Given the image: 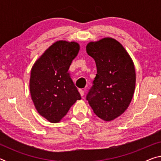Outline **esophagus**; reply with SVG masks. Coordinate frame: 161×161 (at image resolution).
<instances>
[{"label": "esophagus", "mask_w": 161, "mask_h": 161, "mask_svg": "<svg viewBox=\"0 0 161 161\" xmlns=\"http://www.w3.org/2000/svg\"><path fill=\"white\" fill-rule=\"evenodd\" d=\"M79 92H80L81 96L83 97L84 94V92L82 90V89H79Z\"/></svg>", "instance_id": "esophagus-1"}]
</instances>
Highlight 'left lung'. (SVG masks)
I'll use <instances>...</instances> for the list:
<instances>
[{
	"label": "left lung",
	"instance_id": "8db88e82",
	"mask_svg": "<svg viewBox=\"0 0 161 161\" xmlns=\"http://www.w3.org/2000/svg\"><path fill=\"white\" fill-rule=\"evenodd\" d=\"M86 50L97 69L86 100L99 118L111 121L121 116L131 102L136 86L134 64L121 43L113 38L89 42Z\"/></svg>",
	"mask_w": 161,
	"mask_h": 161
}]
</instances>
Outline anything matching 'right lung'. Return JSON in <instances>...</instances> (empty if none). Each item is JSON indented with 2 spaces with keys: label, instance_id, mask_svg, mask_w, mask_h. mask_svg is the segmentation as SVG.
Wrapping results in <instances>:
<instances>
[{
  "label": "right lung",
  "instance_id": "1",
  "mask_svg": "<svg viewBox=\"0 0 161 161\" xmlns=\"http://www.w3.org/2000/svg\"><path fill=\"white\" fill-rule=\"evenodd\" d=\"M80 50L75 42L59 40L52 45L31 69L30 91L37 112L51 123L66 115L80 94L68 73Z\"/></svg>",
  "mask_w": 161,
  "mask_h": 161
}]
</instances>
